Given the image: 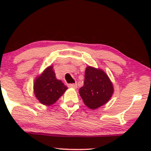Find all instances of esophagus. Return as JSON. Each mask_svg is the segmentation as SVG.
<instances>
[{
	"label": "esophagus",
	"instance_id": "34e87169",
	"mask_svg": "<svg viewBox=\"0 0 151 151\" xmlns=\"http://www.w3.org/2000/svg\"><path fill=\"white\" fill-rule=\"evenodd\" d=\"M68 87L76 89V88H77V84H68Z\"/></svg>",
	"mask_w": 151,
	"mask_h": 151
}]
</instances>
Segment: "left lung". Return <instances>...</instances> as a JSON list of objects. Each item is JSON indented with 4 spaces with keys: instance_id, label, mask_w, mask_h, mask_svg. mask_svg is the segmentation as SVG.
<instances>
[{
    "instance_id": "left-lung-1",
    "label": "left lung",
    "mask_w": 151,
    "mask_h": 151,
    "mask_svg": "<svg viewBox=\"0 0 151 151\" xmlns=\"http://www.w3.org/2000/svg\"><path fill=\"white\" fill-rule=\"evenodd\" d=\"M114 91L113 84L102 69L88 66L85 70L84 85L79 89L84 104L96 109L106 104Z\"/></svg>"
}]
</instances>
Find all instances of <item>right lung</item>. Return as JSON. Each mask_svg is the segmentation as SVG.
Returning <instances> with one entry per match:
<instances>
[{
  "label": "right lung",
  "mask_w": 151,
  "mask_h": 151,
  "mask_svg": "<svg viewBox=\"0 0 151 151\" xmlns=\"http://www.w3.org/2000/svg\"><path fill=\"white\" fill-rule=\"evenodd\" d=\"M67 87L61 80H57L53 66L44 70L35 80L34 92L36 98L41 104L51 106L63 95Z\"/></svg>",
  "instance_id": "1"
}]
</instances>
